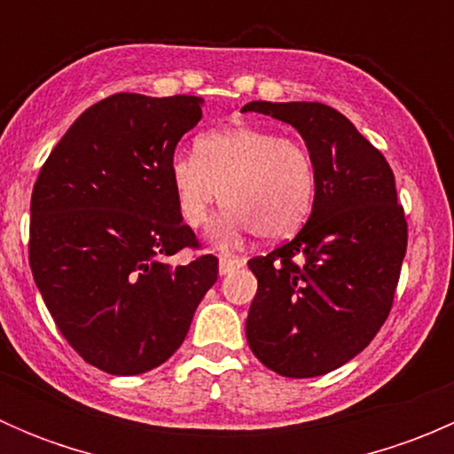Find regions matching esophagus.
Segmentation results:
<instances>
[{
	"label": "esophagus",
	"mask_w": 454,
	"mask_h": 454,
	"mask_svg": "<svg viewBox=\"0 0 454 454\" xmlns=\"http://www.w3.org/2000/svg\"><path fill=\"white\" fill-rule=\"evenodd\" d=\"M246 259H241V256H219V272L222 274H231L235 272V270L244 268Z\"/></svg>",
	"instance_id": "34e87169"
}]
</instances>
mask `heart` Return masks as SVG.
Segmentation results:
<instances>
[{
  "label": "heart",
  "mask_w": 454,
  "mask_h": 454,
  "mask_svg": "<svg viewBox=\"0 0 454 454\" xmlns=\"http://www.w3.org/2000/svg\"><path fill=\"white\" fill-rule=\"evenodd\" d=\"M168 180L186 226L228 206L213 237L222 244L254 231L259 239L294 235L312 210L316 176L309 151L292 136L250 125L223 127L195 140V155H176Z\"/></svg>",
  "instance_id": "obj_1"
}]
</instances>
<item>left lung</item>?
I'll list each match as a JSON object with an SVG mask.
<instances>
[{
    "mask_svg": "<svg viewBox=\"0 0 454 454\" xmlns=\"http://www.w3.org/2000/svg\"><path fill=\"white\" fill-rule=\"evenodd\" d=\"M244 109L294 127L316 176L299 235L248 261L259 287L246 338L268 369L314 378L358 356L391 312L409 239L404 208L384 155L333 107L254 100Z\"/></svg>",
    "mask_w": 454,
    "mask_h": 454,
    "instance_id": "8db88e82",
    "label": "left lung"
}]
</instances>
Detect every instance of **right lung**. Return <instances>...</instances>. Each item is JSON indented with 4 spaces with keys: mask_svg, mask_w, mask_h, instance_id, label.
Masks as SVG:
<instances>
[{
    "mask_svg": "<svg viewBox=\"0 0 454 454\" xmlns=\"http://www.w3.org/2000/svg\"><path fill=\"white\" fill-rule=\"evenodd\" d=\"M198 96L114 94L85 109L41 167L30 200V270L59 332L85 363L138 375L167 363L217 281L168 180L201 118Z\"/></svg>",
    "mask_w": 454,
    "mask_h": 454,
    "instance_id": "right-lung-1",
    "label": "right lung"
}]
</instances>
